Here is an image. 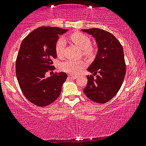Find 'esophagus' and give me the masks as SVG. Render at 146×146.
Masks as SVG:
<instances>
[{
  "instance_id": "esophagus-1",
  "label": "esophagus",
  "mask_w": 146,
  "mask_h": 146,
  "mask_svg": "<svg viewBox=\"0 0 146 146\" xmlns=\"http://www.w3.org/2000/svg\"><path fill=\"white\" fill-rule=\"evenodd\" d=\"M69 78H70L71 79H75L77 77L76 75H69Z\"/></svg>"
}]
</instances>
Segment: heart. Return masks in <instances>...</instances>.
I'll use <instances>...</instances> for the list:
<instances>
[{
  "label": "heart",
  "instance_id": "b5f03b06",
  "mask_svg": "<svg viewBox=\"0 0 146 146\" xmlns=\"http://www.w3.org/2000/svg\"><path fill=\"white\" fill-rule=\"evenodd\" d=\"M70 39L73 42L82 49L83 53L86 55H91L94 49L91 46V40L88 36L81 32H74L70 36ZM66 41L64 36H60L55 43V50L58 56H62L64 48L66 47ZM86 62L84 60H68L61 64V69L64 72L73 75H77L81 72L86 66Z\"/></svg>",
  "mask_w": 146,
  "mask_h": 146
}]
</instances>
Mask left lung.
Listing matches in <instances>:
<instances>
[{
	"mask_svg": "<svg viewBox=\"0 0 146 146\" xmlns=\"http://www.w3.org/2000/svg\"><path fill=\"white\" fill-rule=\"evenodd\" d=\"M82 31L93 36L98 47L96 58L88 68L93 75H87L88 83L83 91L90 100L105 103L117 94L125 75L123 47L113 34L104 30Z\"/></svg>",
	"mask_w": 146,
	"mask_h": 146,
	"instance_id": "1",
	"label": "left lung"
}]
</instances>
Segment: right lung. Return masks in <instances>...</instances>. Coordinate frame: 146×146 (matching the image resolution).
Masks as SVG:
<instances>
[{
	"label": "right lung",
	"instance_id": "1",
	"mask_svg": "<svg viewBox=\"0 0 146 146\" xmlns=\"http://www.w3.org/2000/svg\"><path fill=\"white\" fill-rule=\"evenodd\" d=\"M67 31L41 27L31 32L21 44L16 59V76L25 98L36 106L50 105L61 93L67 74L60 72L47 78L45 75L55 69L52 66V59L57 57L55 43L58 36Z\"/></svg>",
	"mask_w": 146,
	"mask_h": 146
}]
</instances>
